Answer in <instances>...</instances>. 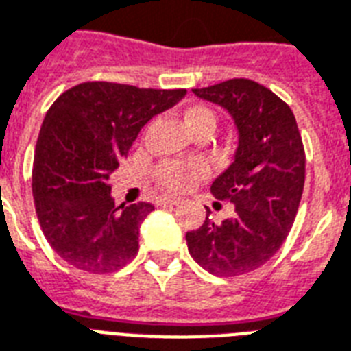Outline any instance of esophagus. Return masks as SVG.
<instances>
[{
  "instance_id": "1",
  "label": "esophagus",
  "mask_w": 351,
  "mask_h": 351,
  "mask_svg": "<svg viewBox=\"0 0 351 351\" xmlns=\"http://www.w3.org/2000/svg\"><path fill=\"white\" fill-rule=\"evenodd\" d=\"M179 197H172V195H165V197H159V205H178L179 203Z\"/></svg>"
}]
</instances>
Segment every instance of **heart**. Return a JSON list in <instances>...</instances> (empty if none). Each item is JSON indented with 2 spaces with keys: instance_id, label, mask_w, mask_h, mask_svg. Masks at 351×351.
I'll use <instances>...</instances> for the list:
<instances>
[{
  "instance_id": "heart-1",
  "label": "heart",
  "mask_w": 351,
  "mask_h": 351,
  "mask_svg": "<svg viewBox=\"0 0 351 351\" xmlns=\"http://www.w3.org/2000/svg\"><path fill=\"white\" fill-rule=\"evenodd\" d=\"M184 122L192 133L203 132V130H210L214 132L216 128V113H214L208 106L195 104L190 106L189 110L184 111ZM208 168L205 162L201 161H173V159H167L161 161L154 170L157 183L165 186L167 190H173V192H181L186 190L189 186L197 181V179L205 178Z\"/></svg>"
}]
</instances>
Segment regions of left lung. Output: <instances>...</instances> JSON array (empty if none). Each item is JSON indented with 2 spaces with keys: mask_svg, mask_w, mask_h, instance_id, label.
Listing matches in <instances>:
<instances>
[{
  "mask_svg": "<svg viewBox=\"0 0 351 351\" xmlns=\"http://www.w3.org/2000/svg\"><path fill=\"white\" fill-rule=\"evenodd\" d=\"M229 111L238 128L234 162L210 186L234 203L232 218L206 216L186 232L190 256L216 276L251 273L271 260L293 227L306 178V154L291 108L262 84L232 78L192 89ZM208 210V208H206Z\"/></svg>",
  "mask_w": 351,
  "mask_h": 351,
  "instance_id": "obj_1",
  "label": "left lung"
}]
</instances>
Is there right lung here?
Segmentation results:
<instances>
[{"label": "right lung", "mask_w": 351, "mask_h": 351, "mask_svg": "<svg viewBox=\"0 0 351 351\" xmlns=\"http://www.w3.org/2000/svg\"><path fill=\"white\" fill-rule=\"evenodd\" d=\"M186 89L84 82L54 100L38 135L32 195L45 240L88 273H113L138 251L152 203L115 206L111 173L141 128L183 99Z\"/></svg>", "instance_id": "1"}]
</instances>
